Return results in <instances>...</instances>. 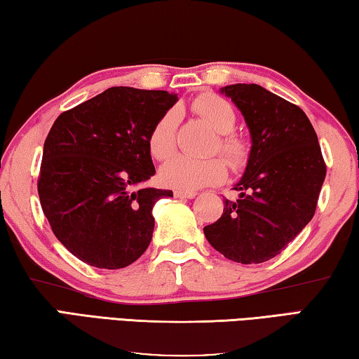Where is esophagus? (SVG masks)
I'll use <instances>...</instances> for the list:
<instances>
[{"label":"esophagus","instance_id":"obj_1","mask_svg":"<svg viewBox=\"0 0 359 359\" xmlns=\"http://www.w3.org/2000/svg\"><path fill=\"white\" fill-rule=\"evenodd\" d=\"M197 196V192H187V191H175L176 198H194Z\"/></svg>","mask_w":359,"mask_h":359}]
</instances>
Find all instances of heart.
Masks as SVG:
<instances>
[{
    "instance_id": "1",
    "label": "heart",
    "mask_w": 359,
    "mask_h": 359,
    "mask_svg": "<svg viewBox=\"0 0 359 359\" xmlns=\"http://www.w3.org/2000/svg\"><path fill=\"white\" fill-rule=\"evenodd\" d=\"M192 110L221 134L217 137L212 151L221 153L233 168H240L248 157V147L240 137L230 134L235 129L236 115L233 107L227 100L216 94H202L192 102ZM180 123V111L170 109L157 119L148 135V149L153 157L159 161L175 153L176 148V128ZM227 175L225 163L219 157L196 159L189 156H176L163 163L159 170V180L163 186L178 191H197L202 187L217 184Z\"/></svg>"
}]
</instances>
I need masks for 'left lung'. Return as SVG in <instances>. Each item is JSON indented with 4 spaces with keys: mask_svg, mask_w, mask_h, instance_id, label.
<instances>
[{
    "mask_svg": "<svg viewBox=\"0 0 359 359\" xmlns=\"http://www.w3.org/2000/svg\"><path fill=\"white\" fill-rule=\"evenodd\" d=\"M241 111L250 134V153L235 202L203 229L225 259L244 265L280 254L311 222L326 165L309 118L298 105L255 83L221 88Z\"/></svg>",
    "mask_w": 359,
    "mask_h": 359,
    "instance_id": "left-lung-1",
    "label": "left lung"
}]
</instances>
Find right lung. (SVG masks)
Instances as JSON below:
<instances>
[{
	"mask_svg": "<svg viewBox=\"0 0 359 359\" xmlns=\"http://www.w3.org/2000/svg\"><path fill=\"white\" fill-rule=\"evenodd\" d=\"M167 91L113 86L56 118L43 143L37 192L55 236L90 266H129L148 249L153 206L172 191L156 173L154 123L176 104Z\"/></svg>",
	"mask_w": 359,
	"mask_h": 359,
	"instance_id": "obj_1",
	"label": "right lung"
}]
</instances>
